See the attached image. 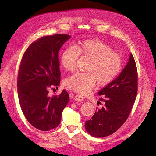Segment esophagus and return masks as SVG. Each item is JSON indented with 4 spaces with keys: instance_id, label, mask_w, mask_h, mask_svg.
Instances as JSON below:
<instances>
[{
    "instance_id": "esophagus-1",
    "label": "esophagus",
    "mask_w": 156,
    "mask_h": 156,
    "mask_svg": "<svg viewBox=\"0 0 156 156\" xmlns=\"http://www.w3.org/2000/svg\"><path fill=\"white\" fill-rule=\"evenodd\" d=\"M74 98L76 101H78V102H82L84 101L83 97H82V96L80 94H76V96H74Z\"/></svg>"
}]
</instances>
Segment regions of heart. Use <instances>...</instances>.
<instances>
[{
	"instance_id": "obj_1",
	"label": "heart",
	"mask_w": 156,
	"mask_h": 156,
	"mask_svg": "<svg viewBox=\"0 0 156 156\" xmlns=\"http://www.w3.org/2000/svg\"><path fill=\"white\" fill-rule=\"evenodd\" d=\"M80 54L90 59L87 69L88 72H76L66 79V87L72 90L82 94H88L97 82L100 85H107L121 72V56L113 51L111 46L98 39H87L79 43L76 48H66L60 58L65 70H74Z\"/></svg>"
}]
</instances>
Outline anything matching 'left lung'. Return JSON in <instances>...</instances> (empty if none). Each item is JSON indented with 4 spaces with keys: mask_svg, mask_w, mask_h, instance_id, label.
<instances>
[{
    "mask_svg": "<svg viewBox=\"0 0 156 156\" xmlns=\"http://www.w3.org/2000/svg\"><path fill=\"white\" fill-rule=\"evenodd\" d=\"M137 93V66L131 54L118 77L98 92L104 98L100 100L105 105L96 109L92 118L86 121V130L94 137H107L117 131L129 116Z\"/></svg>",
    "mask_w": 156,
    "mask_h": 156,
    "instance_id": "8db88e82",
    "label": "left lung"
}]
</instances>
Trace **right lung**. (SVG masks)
<instances>
[{"instance_id":"obj_1","label":"right lung","mask_w":156,"mask_h":156,"mask_svg":"<svg viewBox=\"0 0 156 156\" xmlns=\"http://www.w3.org/2000/svg\"><path fill=\"white\" fill-rule=\"evenodd\" d=\"M70 37L66 34L44 36L32 43L22 58L17 78L19 103L27 120L39 130L58 127L69 101L65 90L50 97L48 89L59 84V51Z\"/></svg>"}]
</instances>
